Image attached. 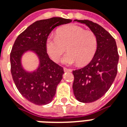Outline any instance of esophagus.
<instances>
[{
  "label": "esophagus",
  "instance_id": "34e87169",
  "mask_svg": "<svg viewBox=\"0 0 127 127\" xmlns=\"http://www.w3.org/2000/svg\"><path fill=\"white\" fill-rule=\"evenodd\" d=\"M63 69H64V72H71V71H72V70H71V69H70V68H65V67H64Z\"/></svg>",
  "mask_w": 127,
  "mask_h": 127
}]
</instances>
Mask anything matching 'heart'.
Wrapping results in <instances>:
<instances>
[{
  "mask_svg": "<svg viewBox=\"0 0 127 127\" xmlns=\"http://www.w3.org/2000/svg\"><path fill=\"white\" fill-rule=\"evenodd\" d=\"M66 48L68 54L64 56L63 63L79 65L89 63L95 56L97 48L96 35L91 30L75 25H69L59 28L56 35L50 36L46 42L48 54L54 62H59Z\"/></svg>",
  "mask_w": 127,
  "mask_h": 127,
  "instance_id": "heart-1",
  "label": "heart"
}]
</instances>
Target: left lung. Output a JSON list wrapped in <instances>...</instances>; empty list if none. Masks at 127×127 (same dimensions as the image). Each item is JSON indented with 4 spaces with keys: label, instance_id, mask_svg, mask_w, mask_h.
<instances>
[{
    "label": "left lung",
    "instance_id": "1",
    "mask_svg": "<svg viewBox=\"0 0 127 127\" xmlns=\"http://www.w3.org/2000/svg\"><path fill=\"white\" fill-rule=\"evenodd\" d=\"M74 21L87 25L97 38V50L91 62L73 71L76 99L90 103L102 97L111 87L117 74L119 55L114 38L102 26L89 20Z\"/></svg>",
    "mask_w": 127,
    "mask_h": 127
}]
</instances>
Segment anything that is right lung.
Returning <instances> with one entry per match:
<instances>
[{
    "mask_svg": "<svg viewBox=\"0 0 127 127\" xmlns=\"http://www.w3.org/2000/svg\"><path fill=\"white\" fill-rule=\"evenodd\" d=\"M71 21L62 17L37 21L19 35L15 41L10 54L12 77L21 94L33 104H49L56 94L57 85L63 79V68L50 59L46 42L56 27ZM28 50L35 51L40 59V66L32 73L24 71L20 64L22 54Z\"/></svg>",
    "mask_w": 127,
    "mask_h": 127,
    "instance_id": "right-lung-1",
    "label": "right lung"
}]
</instances>
